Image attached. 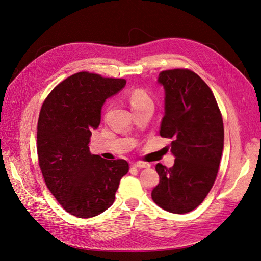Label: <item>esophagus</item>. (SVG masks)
<instances>
[{"mask_svg": "<svg viewBox=\"0 0 261 261\" xmlns=\"http://www.w3.org/2000/svg\"><path fill=\"white\" fill-rule=\"evenodd\" d=\"M133 167H135V168H139V169H141V168H149L150 167V164L149 163H147V162H140V161H138V162H135L133 164Z\"/></svg>", "mask_w": 261, "mask_h": 261, "instance_id": "34e87169", "label": "esophagus"}]
</instances>
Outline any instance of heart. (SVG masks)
Wrapping results in <instances>:
<instances>
[{
  "instance_id": "1",
  "label": "heart",
  "mask_w": 261,
  "mask_h": 261,
  "mask_svg": "<svg viewBox=\"0 0 261 261\" xmlns=\"http://www.w3.org/2000/svg\"><path fill=\"white\" fill-rule=\"evenodd\" d=\"M127 101L130 105V108L134 110H137L146 105L152 103L151 98L149 97V94L141 88H134L132 89L127 94Z\"/></svg>"
}]
</instances>
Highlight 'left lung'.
Returning a JSON list of instances; mask_svg holds the SVG:
<instances>
[{
  "label": "left lung",
  "instance_id": "1",
  "mask_svg": "<svg viewBox=\"0 0 261 261\" xmlns=\"http://www.w3.org/2000/svg\"><path fill=\"white\" fill-rule=\"evenodd\" d=\"M165 114L160 135L171 139L172 168L155 165L160 181L152 200L172 213L196 209L212 188L223 151V120L209 86L188 68L162 70Z\"/></svg>",
  "mask_w": 261,
  "mask_h": 261
}]
</instances>
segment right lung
Here are the masks:
<instances>
[{"label":"right lung","mask_w":261,"mask_h":261,"mask_svg":"<svg viewBox=\"0 0 261 261\" xmlns=\"http://www.w3.org/2000/svg\"><path fill=\"white\" fill-rule=\"evenodd\" d=\"M125 85L123 78L80 72L55 86L41 107L39 167L55 199L77 218L98 216L111 207L120 180L129 170L126 160H106L91 154L88 147L106 99Z\"/></svg>","instance_id":"obj_1"}]
</instances>
